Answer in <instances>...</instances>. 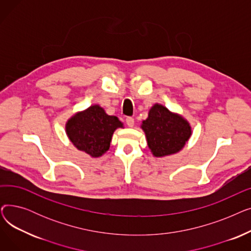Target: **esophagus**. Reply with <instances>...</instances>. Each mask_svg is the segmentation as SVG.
Masks as SVG:
<instances>
[{
	"instance_id": "34e87169",
	"label": "esophagus",
	"mask_w": 251,
	"mask_h": 251,
	"mask_svg": "<svg viewBox=\"0 0 251 251\" xmlns=\"http://www.w3.org/2000/svg\"><path fill=\"white\" fill-rule=\"evenodd\" d=\"M126 124L128 125V127H133L134 126V119L132 117L126 118Z\"/></svg>"
}]
</instances>
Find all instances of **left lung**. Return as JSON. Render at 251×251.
Masks as SVG:
<instances>
[{
    "label": "left lung",
    "instance_id": "1",
    "mask_svg": "<svg viewBox=\"0 0 251 251\" xmlns=\"http://www.w3.org/2000/svg\"><path fill=\"white\" fill-rule=\"evenodd\" d=\"M140 127L146 134L148 147L155 157L179 152L192 134L190 123L185 118L157 102L150 109L148 118Z\"/></svg>",
    "mask_w": 251,
    "mask_h": 251
}]
</instances>
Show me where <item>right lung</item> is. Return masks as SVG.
<instances>
[{
  "mask_svg": "<svg viewBox=\"0 0 251 251\" xmlns=\"http://www.w3.org/2000/svg\"><path fill=\"white\" fill-rule=\"evenodd\" d=\"M124 128L116 116H110L100 104L77 112L66 122L65 131L73 146L91 157H100L110 149L112 136Z\"/></svg>",
  "mask_w": 251,
  "mask_h": 251,
  "instance_id": "add662e5",
  "label": "right lung"
}]
</instances>
